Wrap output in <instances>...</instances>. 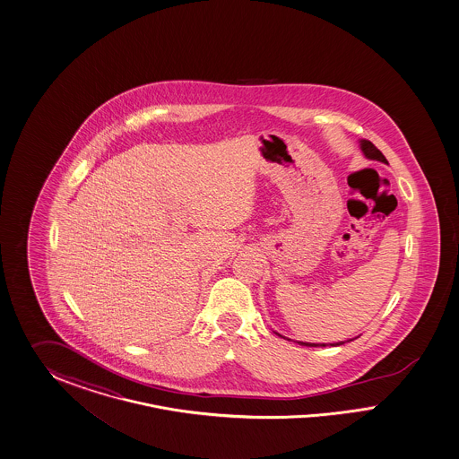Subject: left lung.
Instances as JSON below:
<instances>
[{"label":"left lung","instance_id":"8db88e82","mask_svg":"<svg viewBox=\"0 0 459 459\" xmlns=\"http://www.w3.org/2000/svg\"><path fill=\"white\" fill-rule=\"evenodd\" d=\"M360 146L361 152H363V154H365L368 160H377V161L387 163L385 156L380 153V150H377V146L374 144V143H372V141L361 139ZM348 342H351V340H348ZM343 343H345V342H340V343H332V347H336V345H343ZM299 345H303V347H326L325 343H323V345H318V343H303V342H299Z\"/></svg>","mask_w":459,"mask_h":459}]
</instances>
